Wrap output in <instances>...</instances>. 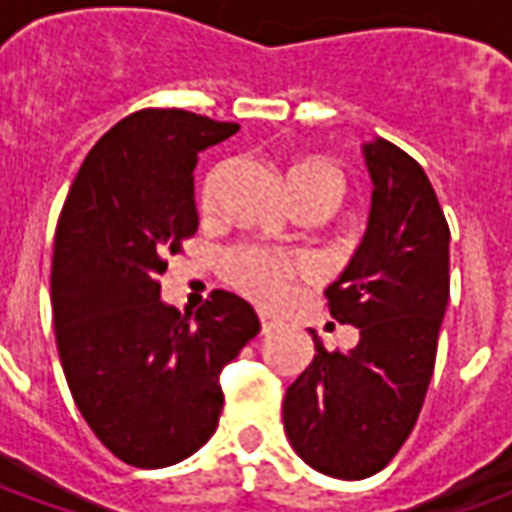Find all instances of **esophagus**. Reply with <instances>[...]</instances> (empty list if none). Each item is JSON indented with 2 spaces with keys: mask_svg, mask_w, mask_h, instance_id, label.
<instances>
[{
  "mask_svg": "<svg viewBox=\"0 0 512 512\" xmlns=\"http://www.w3.org/2000/svg\"><path fill=\"white\" fill-rule=\"evenodd\" d=\"M274 326H277V321H274L271 315H266V312H260V332H263V334L271 332Z\"/></svg>",
  "mask_w": 512,
  "mask_h": 512,
  "instance_id": "34e87169",
  "label": "esophagus"
}]
</instances>
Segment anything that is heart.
I'll use <instances>...</instances> for the list:
<instances>
[{
  "instance_id": "obj_1",
  "label": "heart",
  "mask_w": 512,
  "mask_h": 512,
  "mask_svg": "<svg viewBox=\"0 0 512 512\" xmlns=\"http://www.w3.org/2000/svg\"><path fill=\"white\" fill-rule=\"evenodd\" d=\"M227 161L213 164L200 183V208L202 211H213V205L219 200V191L227 178ZM288 191L296 200V205H323L326 211H332V205L340 200L343 191V175L340 169L315 156H299L288 164ZM224 271L227 279L235 290H241L257 304H279L290 293L293 279L310 271L307 257L301 255H277L260 246H241L227 255L224 260Z\"/></svg>"
}]
</instances>
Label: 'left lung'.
Returning a JSON list of instances; mask_svg holds the SVG:
<instances>
[{
  "label": "left lung",
  "mask_w": 512,
  "mask_h": 512,
  "mask_svg": "<svg viewBox=\"0 0 512 512\" xmlns=\"http://www.w3.org/2000/svg\"><path fill=\"white\" fill-rule=\"evenodd\" d=\"M373 205L362 244L326 288L334 321L359 329L351 351L315 356L285 392L282 422L312 469L365 480L403 447L425 403L450 301V227L425 169L386 139L365 145Z\"/></svg>",
  "instance_id": "obj_1"
}]
</instances>
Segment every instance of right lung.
Wrapping results in <instances>:
<instances>
[{
	"label": "right lung",
	"mask_w": 512,
	"mask_h": 512,
	"mask_svg": "<svg viewBox=\"0 0 512 512\" xmlns=\"http://www.w3.org/2000/svg\"><path fill=\"white\" fill-rule=\"evenodd\" d=\"M238 123L142 109L106 131L62 205L51 310L65 381L106 450L139 469L189 458L219 425V373L257 332L241 296L194 312L161 301V274L197 233L194 167Z\"/></svg>",
	"instance_id": "1"
}]
</instances>
